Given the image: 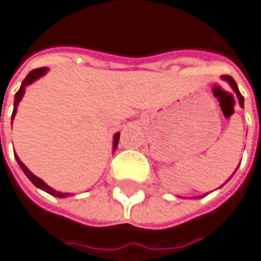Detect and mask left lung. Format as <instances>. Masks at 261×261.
Returning a JSON list of instances; mask_svg holds the SVG:
<instances>
[{
    "label": "left lung",
    "instance_id": "left-lung-1",
    "mask_svg": "<svg viewBox=\"0 0 261 261\" xmlns=\"http://www.w3.org/2000/svg\"><path fill=\"white\" fill-rule=\"evenodd\" d=\"M222 79H223L225 82H228V83H229V86L232 87L233 92L237 93V97H238V100H240V105H241V107H244V97H243V95L240 93V90H238V86H237V83H235V80H233L231 75H222ZM196 198H198V197H196Z\"/></svg>",
    "mask_w": 261,
    "mask_h": 261
}]
</instances>
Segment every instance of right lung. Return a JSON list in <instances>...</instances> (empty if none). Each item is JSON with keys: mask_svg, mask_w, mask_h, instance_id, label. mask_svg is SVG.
<instances>
[{"mask_svg": "<svg viewBox=\"0 0 261 261\" xmlns=\"http://www.w3.org/2000/svg\"><path fill=\"white\" fill-rule=\"evenodd\" d=\"M46 71H48V68L46 67H43V68H36V70H33V71H30V73L28 74V77L23 80V83H21V86H20V89H18V92L16 93V96H14V109H13V115H11V119H14V117H16V112H17V107H18V102L21 100V97H23V95H24V89L28 87L29 85H32L33 82H36L38 79H40L42 75H45L46 74ZM118 140H119V133H117L115 136H114V147H112V150H115L117 149V146H118ZM14 156H16V161H17L18 166L21 168V171L26 174V176H28L29 179L38 188H40V190H43V191H46V193H49L51 196H54V197H68V196H71L70 193H61V191H57V190H54V188H51L48 184H45L40 178H38L36 175H33L30 171L28 169V166L23 164L20 159H18V156L14 153Z\"/></svg>", "mask_w": 261, "mask_h": 261, "instance_id": "1", "label": "right lung"}]
</instances>
